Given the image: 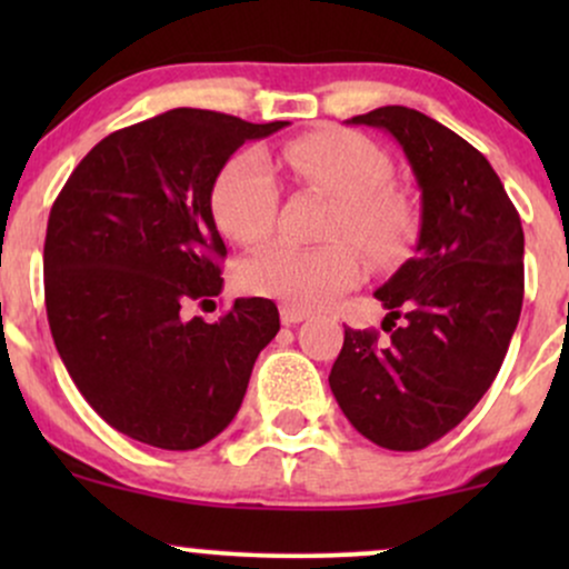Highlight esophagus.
<instances>
[{
  "label": "esophagus",
  "instance_id": "34e87169",
  "mask_svg": "<svg viewBox=\"0 0 569 569\" xmlns=\"http://www.w3.org/2000/svg\"><path fill=\"white\" fill-rule=\"evenodd\" d=\"M305 318H310V312H307V310H299V307H291V305L280 307V323H283V326L302 323Z\"/></svg>",
  "mask_w": 569,
  "mask_h": 569
}]
</instances>
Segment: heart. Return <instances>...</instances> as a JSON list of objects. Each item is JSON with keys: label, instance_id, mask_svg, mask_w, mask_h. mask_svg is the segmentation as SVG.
Here are the masks:
<instances>
[{"label": "heart", "instance_id": "heart-1", "mask_svg": "<svg viewBox=\"0 0 569 569\" xmlns=\"http://www.w3.org/2000/svg\"><path fill=\"white\" fill-rule=\"evenodd\" d=\"M280 162L302 184L337 200L331 240H352L377 264L396 262L415 234V208L390 187L393 162L361 133L326 128L299 136L280 149ZM219 230L240 246L262 243L278 217V184L257 152H240L211 187ZM361 278L358 253L348 243L302 248L272 243L238 267L240 289L278 299L299 310L321 307Z\"/></svg>", "mask_w": 569, "mask_h": 569}]
</instances>
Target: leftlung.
<instances>
[{"label": "left lung", "mask_w": 569, "mask_h": 569, "mask_svg": "<svg viewBox=\"0 0 569 569\" xmlns=\"http://www.w3.org/2000/svg\"><path fill=\"white\" fill-rule=\"evenodd\" d=\"M348 126L380 128L403 149L420 187V238L375 291L390 339L345 329L329 385L358 433L415 452L460 426L498 377L525 299V232L498 173L455 130L407 107Z\"/></svg>", "instance_id": "left-lung-1"}]
</instances>
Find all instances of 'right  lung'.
Returning a JSON list of instances; mask_svg holds the SVG:
<instances>
[{"label":"right lung","mask_w":569,"mask_h":569,"mask_svg":"<svg viewBox=\"0 0 569 569\" xmlns=\"http://www.w3.org/2000/svg\"><path fill=\"white\" fill-rule=\"evenodd\" d=\"M286 126L171 109L98 141L50 208L44 305L58 356L130 439L173 452L217 439L278 335L270 299H234L217 323L184 310L224 286L213 181L246 141Z\"/></svg>","instance_id":"1"}]
</instances>
